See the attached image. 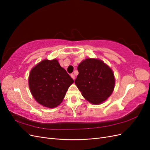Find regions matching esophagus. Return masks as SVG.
Masks as SVG:
<instances>
[{
	"mask_svg": "<svg viewBox=\"0 0 150 150\" xmlns=\"http://www.w3.org/2000/svg\"><path fill=\"white\" fill-rule=\"evenodd\" d=\"M71 78L73 79L74 80L75 79V76L74 75V74H71Z\"/></svg>",
	"mask_w": 150,
	"mask_h": 150,
	"instance_id": "34e87169",
	"label": "esophagus"
}]
</instances>
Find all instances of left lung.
<instances>
[{
	"mask_svg": "<svg viewBox=\"0 0 150 150\" xmlns=\"http://www.w3.org/2000/svg\"><path fill=\"white\" fill-rule=\"evenodd\" d=\"M78 70L74 83L86 100L98 104L110 96L115 79L110 67L101 60L89 58L80 63Z\"/></svg>",
	"mask_w": 150,
	"mask_h": 150,
	"instance_id": "8db88e82",
	"label": "left lung"
}]
</instances>
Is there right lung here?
<instances>
[{
  "mask_svg": "<svg viewBox=\"0 0 150 150\" xmlns=\"http://www.w3.org/2000/svg\"><path fill=\"white\" fill-rule=\"evenodd\" d=\"M74 80L61 67L57 60H44L31 70L29 85L32 95L39 104L48 108L57 106Z\"/></svg>",
  "mask_w": 150,
  "mask_h": 150,
  "instance_id": "obj_1",
  "label": "right lung"
}]
</instances>
